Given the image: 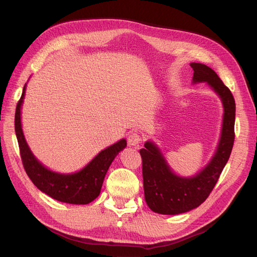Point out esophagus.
I'll list each match as a JSON object with an SVG mask.
<instances>
[{
    "instance_id": "34e87169",
    "label": "esophagus",
    "mask_w": 257,
    "mask_h": 257,
    "mask_svg": "<svg viewBox=\"0 0 257 257\" xmlns=\"http://www.w3.org/2000/svg\"><path fill=\"white\" fill-rule=\"evenodd\" d=\"M127 142L131 146H138L142 142V137L137 132H131L127 136Z\"/></svg>"
}]
</instances>
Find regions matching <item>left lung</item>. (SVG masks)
<instances>
[{
  "mask_svg": "<svg viewBox=\"0 0 257 257\" xmlns=\"http://www.w3.org/2000/svg\"><path fill=\"white\" fill-rule=\"evenodd\" d=\"M194 82L207 81L222 98L224 119L217 150L209 165L194 178L176 176L152 143L139 151L143 161L144 191L147 205L161 214H179L198 207L212 192L230 157L235 141L236 104L230 90L216 73L205 64L191 63Z\"/></svg>",
  "mask_w": 257,
  "mask_h": 257,
  "instance_id": "1",
  "label": "left lung"
}]
</instances>
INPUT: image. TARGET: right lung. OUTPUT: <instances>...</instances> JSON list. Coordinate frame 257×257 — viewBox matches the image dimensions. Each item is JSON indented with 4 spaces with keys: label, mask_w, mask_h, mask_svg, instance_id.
Masks as SVG:
<instances>
[{
    "label": "right lung",
    "mask_w": 257,
    "mask_h": 257,
    "mask_svg": "<svg viewBox=\"0 0 257 257\" xmlns=\"http://www.w3.org/2000/svg\"><path fill=\"white\" fill-rule=\"evenodd\" d=\"M26 85L17 103L15 113V132L19 145L20 157L27 175L38 190L53 199L62 203L87 205L94 200L100 193L108 168L121 150L126 147V141L122 139L116 144L99 152L80 172L72 175L53 173L44 167L30 151L22 133L20 108L25 96Z\"/></svg>",
    "instance_id": "right-lung-1"
}]
</instances>
